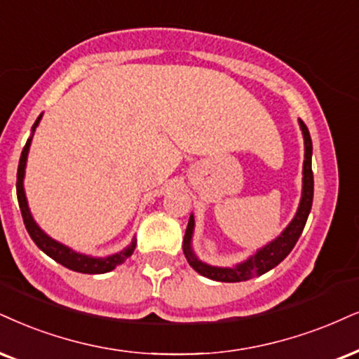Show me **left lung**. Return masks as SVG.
<instances>
[{"label": "left lung", "mask_w": 359, "mask_h": 359, "mask_svg": "<svg viewBox=\"0 0 359 359\" xmlns=\"http://www.w3.org/2000/svg\"><path fill=\"white\" fill-rule=\"evenodd\" d=\"M299 125H302L303 136H304V165H303V196L302 203H299L298 213H296L294 219L291 221L290 226L281 233L280 238H276L273 243H269L268 246H264L263 250H259L255 256H251L250 259H246L245 263L238 264L234 268H215L210 264L201 263L196 259V256L193 255L191 246V234L194 226V218L189 216L187 233H184V245L183 251L187 255V259L189 266L196 269L198 273L203 276L210 278L215 281H223V283H238V281H246L251 278L264 274L269 269L280 264L287 255L291 253L298 238L302 236L304 224H306L308 215L311 211L313 205V187H315V180H313V170H311V154H313V143L311 136L306 125L303 123V119H299Z\"/></svg>", "instance_id": "1"}]
</instances>
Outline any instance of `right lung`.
I'll list each match as a JSON object with an SVG mask.
<instances>
[{
	"mask_svg": "<svg viewBox=\"0 0 359 359\" xmlns=\"http://www.w3.org/2000/svg\"><path fill=\"white\" fill-rule=\"evenodd\" d=\"M39 116L36 121H34L33 130L38 126ZM29 143L31 140L26 141L23 151H21V158H20V165H18V175H16V194H18V203H20V210H21V216H23L26 231L29 233L31 240L36 243V246L39 250L44 251L50 258L57 261L60 264H63L68 269H73V271L78 273H86V274H101V273H108L118 266V264L125 263V261L130 258L133 255V250H135V243L130 248H126L125 251L121 253L108 256V258H90V256L74 253L73 250L66 248L61 243H56L55 240H51L50 236H46L41 229L38 228V224L34 223L33 218H31V213L28 210V203H26V196H25V189H23V176H25V166H26V156H28V149H29Z\"/></svg>",
	"mask_w": 359,
	"mask_h": 359,
	"instance_id": "add662e5",
	"label": "right lung"
}]
</instances>
